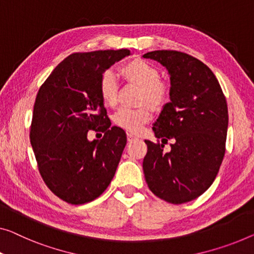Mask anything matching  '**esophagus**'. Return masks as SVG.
Listing matches in <instances>:
<instances>
[{"label": "esophagus", "mask_w": 254, "mask_h": 254, "mask_svg": "<svg viewBox=\"0 0 254 254\" xmlns=\"http://www.w3.org/2000/svg\"><path fill=\"white\" fill-rule=\"evenodd\" d=\"M127 141H132V140L134 139H138V137L133 133H131V132H127Z\"/></svg>", "instance_id": "1"}]
</instances>
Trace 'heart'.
I'll return each mask as SVG.
<instances>
[{
  "mask_svg": "<svg viewBox=\"0 0 254 254\" xmlns=\"http://www.w3.org/2000/svg\"><path fill=\"white\" fill-rule=\"evenodd\" d=\"M121 74L127 81L134 83L142 89L140 94L141 103H147L153 108H160L165 104L168 92L161 83V74L156 67L142 59H135L122 67ZM99 94L106 106L114 107L119 96V85L115 74L111 70L105 71L99 81ZM151 119L150 108L137 109L120 108L114 115V123L128 132L137 133Z\"/></svg>",
  "mask_w": 254,
  "mask_h": 254,
  "instance_id": "b5f03b06",
  "label": "heart"
}]
</instances>
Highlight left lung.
<instances>
[{"label": "left lung", "mask_w": 254, "mask_h": 254, "mask_svg": "<svg viewBox=\"0 0 254 254\" xmlns=\"http://www.w3.org/2000/svg\"><path fill=\"white\" fill-rule=\"evenodd\" d=\"M143 58L164 66L170 75V103L153 124L162 143L145 140L146 183L157 197L172 204L197 198L213 183L226 150L228 108L212 70L179 51L147 52ZM168 138L175 143L165 153Z\"/></svg>", "instance_id": "obj_1"}]
</instances>
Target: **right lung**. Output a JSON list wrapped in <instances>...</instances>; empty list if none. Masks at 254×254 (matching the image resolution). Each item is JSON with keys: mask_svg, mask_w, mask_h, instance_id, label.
I'll return each instance as SVG.
<instances>
[{"mask_svg": "<svg viewBox=\"0 0 254 254\" xmlns=\"http://www.w3.org/2000/svg\"><path fill=\"white\" fill-rule=\"evenodd\" d=\"M130 55L121 49L68 56L37 93L30 143L44 183L67 203L96 199L115 176L127 134L111 127L99 81L106 69ZM90 129L105 131L103 139L90 142Z\"/></svg>", "mask_w": 254, "mask_h": 254, "instance_id": "obj_1", "label": "right lung"}]
</instances>
